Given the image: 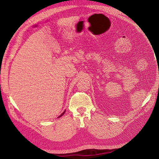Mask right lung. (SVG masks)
I'll use <instances>...</instances> for the list:
<instances>
[{
  "label": "right lung",
  "instance_id": "1",
  "mask_svg": "<svg viewBox=\"0 0 159 159\" xmlns=\"http://www.w3.org/2000/svg\"><path fill=\"white\" fill-rule=\"evenodd\" d=\"M64 112H65V111H64V112H63V113H62V114H61V115H60V116H59V118H60V117H61V116H62V115H63V114H64Z\"/></svg>",
  "mask_w": 159,
  "mask_h": 159
}]
</instances>
